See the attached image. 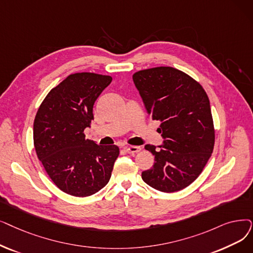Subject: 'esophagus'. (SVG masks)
<instances>
[{"label":"esophagus","instance_id":"obj_1","mask_svg":"<svg viewBox=\"0 0 253 253\" xmlns=\"http://www.w3.org/2000/svg\"><path fill=\"white\" fill-rule=\"evenodd\" d=\"M124 149L129 154H134V153H137V152H139L141 150V148L137 147V146H127Z\"/></svg>","mask_w":253,"mask_h":253}]
</instances>
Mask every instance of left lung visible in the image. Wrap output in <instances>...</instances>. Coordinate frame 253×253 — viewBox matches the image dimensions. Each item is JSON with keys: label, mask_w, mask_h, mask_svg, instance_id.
Listing matches in <instances>:
<instances>
[{"label": "left lung", "mask_w": 253, "mask_h": 253, "mask_svg": "<svg viewBox=\"0 0 253 253\" xmlns=\"http://www.w3.org/2000/svg\"><path fill=\"white\" fill-rule=\"evenodd\" d=\"M133 83L149 115L160 121L161 146L146 145L155 156L141 178L154 189L174 192L189 186L211 157L215 131L210 101L203 86L172 67L135 72Z\"/></svg>", "instance_id": "8db88e82"}]
</instances>
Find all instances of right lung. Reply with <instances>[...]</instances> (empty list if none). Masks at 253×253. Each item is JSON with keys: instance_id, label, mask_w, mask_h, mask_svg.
Returning a JSON list of instances; mask_svg holds the SVG:
<instances>
[{"instance_id": "1", "label": "right lung", "mask_w": 253, "mask_h": 253, "mask_svg": "<svg viewBox=\"0 0 253 253\" xmlns=\"http://www.w3.org/2000/svg\"><path fill=\"white\" fill-rule=\"evenodd\" d=\"M113 79L74 73L47 94L34 121V146L49 178L62 191L90 196L111 179L119 147L98 146L84 130L94 119L93 105Z\"/></svg>"}]
</instances>
